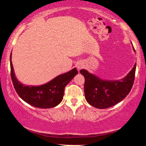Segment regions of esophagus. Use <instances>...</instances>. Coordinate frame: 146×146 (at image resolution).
Segmentation results:
<instances>
[{
    "label": "esophagus",
    "instance_id": "esophagus-1",
    "mask_svg": "<svg viewBox=\"0 0 146 146\" xmlns=\"http://www.w3.org/2000/svg\"><path fill=\"white\" fill-rule=\"evenodd\" d=\"M77 67L79 70H80L81 69H82V68L83 67V65H82V63H79V64H77Z\"/></svg>",
    "mask_w": 146,
    "mask_h": 146
}]
</instances>
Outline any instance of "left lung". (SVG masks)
<instances>
[{
  "label": "left lung",
  "instance_id": "obj_1",
  "mask_svg": "<svg viewBox=\"0 0 146 146\" xmlns=\"http://www.w3.org/2000/svg\"><path fill=\"white\" fill-rule=\"evenodd\" d=\"M134 51H135L134 49ZM136 64L121 80H102L96 75L81 69L85 77V97L91 106L99 109H106L115 106L129 94L135 79Z\"/></svg>",
  "mask_w": 146,
  "mask_h": 146
}]
</instances>
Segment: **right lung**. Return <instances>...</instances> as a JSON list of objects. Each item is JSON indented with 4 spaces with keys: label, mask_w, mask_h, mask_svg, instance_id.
Segmentation results:
<instances>
[{
    "label": "right lung",
    "mask_w": 146,
    "mask_h": 146,
    "mask_svg": "<svg viewBox=\"0 0 146 146\" xmlns=\"http://www.w3.org/2000/svg\"><path fill=\"white\" fill-rule=\"evenodd\" d=\"M10 59L11 76L15 91L25 102L38 108H52L59 105L63 98L66 85L78 73L76 68H74L40 86L25 85L19 82L15 77L11 61V54Z\"/></svg>",
    "instance_id": "obj_1"
}]
</instances>
